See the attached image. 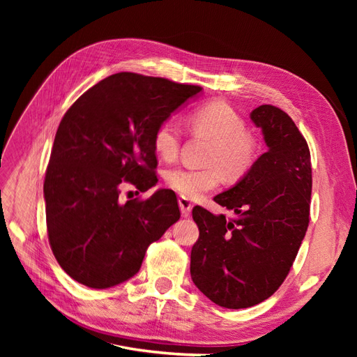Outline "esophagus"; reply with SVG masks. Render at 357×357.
Listing matches in <instances>:
<instances>
[{
  "instance_id": "obj_1",
  "label": "esophagus",
  "mask_w": 357,
  "mask_h": 357,
  "mask_svg": "<svg viewBox=\"0 0 357 357\" xmlns=\"http://www.w3.org/2000/svg\"><path fill=\"white\" fill-rule=\"evenodd\" d=\"M178 207H180L181 214L185 215V218H188V215H189L190 211H192V202H190L188 198L180 197V198H178Z\"/></svg>"
}]
</instances>
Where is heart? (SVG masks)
<instances>
[{
    "label": "heart",
    "instance_id": "heart-1",
    "mask_svg": "<svg viewBox=\"0 0 357 357\" xmlns=\"http://www.w3.org/2000/svg\"><path fill=\"white\" fill-rule=\"evenodd\" d=\"M193 131L213 139L208 168H172L167 172V185L183 198L197 199L219 186L222 174L231 180L243 177L252 168L257 153L255 138L247 134L243 117L225 101H211L193 110ZM181 131L174 121L162 122L153 134L155 152L172 160L178 155Z\"/></svg>",
    "mask_w": 357,
    "mask_h": 357
}]
</instances>
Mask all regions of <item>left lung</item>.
<instances>
[{"label": "left lung", "instance_id": "left-lung-1", "mask_svg": "<svg viewBox=\"0 0 357 357\" xmlns=\"http://www.w3.org/2000/svg\"><path fill=\"white\" fill-rule=\"evenodd\" d=\"M262 129L266 152L232 188L214 197L235 214H213L199 205L192 218L199 238L190 252L192 282L214 304L253 307L282 286L310 222L311 162L295 122L274 105L250 113Z\"/></svg>", "mask_w": 357, "mask_h": 357}]
</instances>
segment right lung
<instances>
[{
	"instance_id": "right-lung-1",
	"label": "right lung",
	"mask_w": 357,
	"mask_h": 357,
	"mask_svg": "<svg viewBox=\"0 0 357 357\" xmlns=\"http://www.w3.org/2000/svg\"><path fill=\"white\" fill-rule=\"evenodd\" d=\"M202 88L134 73L109 75L62 117L45 180L47 235L73 280L109 289L134 277L147 247L180 219L174 192L119 201L125 183L153 188V134Z\"/></svg>"
}]
</instances>
